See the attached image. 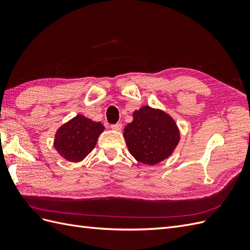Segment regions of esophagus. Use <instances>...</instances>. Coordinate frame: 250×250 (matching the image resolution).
<instances>
[{
  "instance_id": "34e87169",
  "label": "esophagus",
  "mask_w": 250,
  "mask_h": 250,
  "mask_svg": "<svg viewBox=\"0 0 250 250\" xmlns=\"http://www.w3.org/2000/svg\"><path fill=\"white\" fill-rule=\"evenodd\" d=\"M122 123H117V124H111L110 125V128L112 130H116V131H120L121 129H122Z\"/></svg>"
}]
</instances>
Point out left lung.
<instances>
[{
    "label": "left lung",
    "mask_w": 250,
    "mask_h": 250,
    "mask_svg": "<svg viewBox=\"0 0 250 250\" xmlns=\"http://www.w3.org/2000/svg\"><path fill=\"white\" fill-rule=\"evenodd\" d=\"M123 135L130 154L145 165H155L169 157L180 139L174 120L149 106L133 112V121L125 126Z\"/></svg>",
    "instance_id": "obj_1"
}]
</instances>
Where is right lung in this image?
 I'll list each match as a JSON object with an SVG mask.
<instances>
[{"label": "right lung", "instance_id": "1", "mask_svg": "<svg viewBox=\"0 0 250 250\" xmlns=\"http://www.w3.org/2000/svg\"><path fill=\"white\" fill-rule=\"evenodd\" d=\"M104 126L84 116L78 115L59 128L55 135L54 147L66 161H82L95 148Z\"/></svg>", "mask_w": 250, "mask_h": 250}]
</instances>
